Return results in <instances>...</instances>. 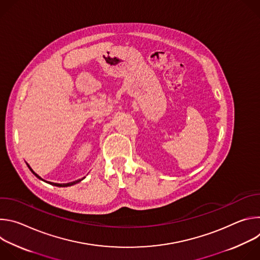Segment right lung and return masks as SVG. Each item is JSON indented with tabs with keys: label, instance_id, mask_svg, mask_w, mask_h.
<instances>
[{
	"label": "right lung",
	"instance_id": "right-lung-1",
	"mask_svg": "<svg viewBox=\"0 0 260 260\" xmlns=\"http://www.w3.org/2000/svg\"><path fill=\"white\" fill-rule=\"evenodd\" d=\"M26 166L28 167V169L30 170V172L37 177V178H39L40 180H42V181H45V180H43L38 174H36L32 170H31V168L29 167V165L28 164H26ZM85 178V177H84ZM84 178H82V179H78V180H76V181H73V182H69V183H61V184H59V183H53V182H47V183H50L51 185H54V186H58V187H68V186H72V185H75V184H77V183H79L80 181H82Z\"/></svg>",
	"mask_w": 260,
	"mask_h": 260
}]
</instances>
